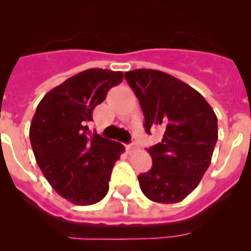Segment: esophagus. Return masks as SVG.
Instances as JSON below:
<instances>
[{
	"mask_svg": "<svg viewBox=\"0 0 251 251\" xmlns=\"http://www.w3.org/2000/svg\"><path fill=\"white\" fill-rule=\"evenodd\" d=\"M126 151H127V153H133V151H138V146L136 143H131L126 146Z\"/></svg>",
	"mask_w": 251,
	"mask_h": 251,
	"instance_id": "1",
	"label": "esophagus"
}]
</instances>
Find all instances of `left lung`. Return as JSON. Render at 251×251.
<instances>
[{"instance_id":"8db88e82","label":"left lung","mask_w":251,"mask_h":251,"mask_svg":"<svg viewBox=\"0 0 251 251\" xmlns=\"http://www.w3.org/2000/svg\"><path fill=\"white\" fill-rule=\"evenodd\" d=\"M144 115V127L163 126L161 142L148 149L153 166L138 176L141 191L155 203L182 201L196 189L211 163L217 118L198 91L153 69L125 73Z\"/></svg>"}]
</instances>
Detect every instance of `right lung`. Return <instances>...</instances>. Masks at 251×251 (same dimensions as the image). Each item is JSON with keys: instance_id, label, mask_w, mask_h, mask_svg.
Here are the masks:
<instances>
[{"instance_id": "right-lung-1", "label": "right lung", "mask_w": 251, "mask_h": 251, "mask_svg": "<svg viewBox=\"0 0 251 251\" xmlns=\"http://www.w3.org/2000/svg\"><path fill=\"white\" fill-rule=\"evenodd\" d=\"M121 72L87 69L45 95L30 125V143L48 183L76 205H92L109 191L113 166L125 151L88 131L92 111L123 81Z\"/></svg>"}]
</instances>
